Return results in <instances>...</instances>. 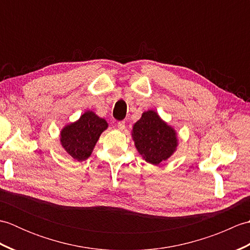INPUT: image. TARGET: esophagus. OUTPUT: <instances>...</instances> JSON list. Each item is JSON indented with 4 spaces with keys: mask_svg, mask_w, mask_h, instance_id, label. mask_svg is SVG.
<instances>
[{
    "mask_svg": "<svg viewBox=\"0 0 250 250\" xmlns=\"http://www.w3.org/2000/svg\"><path fill=\"white\" fill-rule=\"evenodd\" d=\"M117 128H118L119 130H124L125 128V121H120L117 124Z\"/></svg>",
    "mask_w": 250,
    "mask_h": 250,
    "instance_id": "1",
    "label": "esophagus"
}]
</instances>
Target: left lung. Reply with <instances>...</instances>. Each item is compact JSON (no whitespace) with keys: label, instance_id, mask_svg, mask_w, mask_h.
Masks as SVG:
<instances>
[{"label":"left lung","instance_id":"8db88e82","mask_svg":"<svg viewBox=\"0 0 250 250\" xmlns=\"http://www.w3.org/2000/svg\"><path fill=\"white\" fill-rule=\"evenodd\" d=\"M132 139L142 158L152 166L167 161L177 150V132L156 110L144 111L132 128Z\"/></svg>","mask_w":250,"mask_h":250}]
</instances>
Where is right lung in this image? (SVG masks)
I'll return each instance as SVG.
<instances>
[{"mask_svg": "<svg viewBox=\"0 0 250 250\" xmlns=\"http://www.w3.org/2000/svg\"><path fill=\"white\" fill-rule=\"evenodd\" d=\"M108 128V124L92 110H86L76 121L61 129L60 144L67 155L82 162L91 156L101 134Z\"/></svg>", "mask_w": 250, "mask_h": 250, "instance_id": "1", "label": "right lung"}]
</instances>
